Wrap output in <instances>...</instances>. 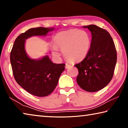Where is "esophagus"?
<instances>
[{"instance_id": "obj_1", "label": "esophagus", "mask_w": 128, "mask_h": 128, "mask_svg": "<svg viewBox=\"0 0 128 128\" xmlns=\"http://www.w3.org/2000/svg\"><path fill=\"white\" fill-rule=\"evenodd\" d=\"M70 66H71L70 65L68 64H66V69L68 68H69V67H70Z\"/></svg>"}]
</instances>
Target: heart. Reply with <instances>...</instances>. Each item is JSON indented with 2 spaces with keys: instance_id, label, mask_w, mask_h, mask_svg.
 Here are the masks:
<instances>
[{
  "instance_id": "heart-1",
  "label": "heart",
  "mask_w": 128,
  "mask_h": 128,
  "mask_svg": "<svg viewBox=\"0 0 128 128\" xmlns=\"http://www.w3.org/2000/svg\"><path fill=\"white\" fill-rule=\"evenodd\" d=\"M52 47L54 52L58 48L62 51L64 57L70 62H78L86 57L89 52L91 38L87 32L73 29L60 32L54 36Z\"/></svg>"
}]
</instances>
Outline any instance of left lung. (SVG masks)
<instances>
[{"instance_id": "8db88e82", "label": "left lung", "mask_w": 128, "mask_h": 128, "mask_svg": "<svg viewBox=\"0 0 128 128\" xmlns=\"http://www.w3.org/2000/svg\"><path fill=\"white\" fill-rule=\"evenodd\" d=\"M92 35L90 50L80 63L74 65L78 70L77 82L88 92H96L106 87L113 77L117 61L114 40L110 33L95 25L83 26Z\"/></svg>"}]
</instances>
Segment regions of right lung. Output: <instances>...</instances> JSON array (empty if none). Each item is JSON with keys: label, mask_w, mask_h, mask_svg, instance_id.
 Wrapping results in <instances>:
<instances>
[{"label": "right lung", "mask_w": 128, "mask_h": 128, "mask_svg": "<svg viewBox=\"0 0 128 128\" xmlns=\"http://www.w3.org/2000/svg\"><path fill=\"white\" fill-rule=\"evenodd\" d=\"M55 28H32L17 36L10 52V61L17 83L33 95L46 96L58 85L65 69V64L53 63L48 55L38 59H31L26 52L25 40L33 36H45Z\"/></svg>", "instance_id": "obj_1"}]
</instances>
